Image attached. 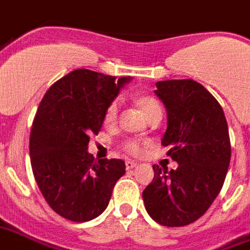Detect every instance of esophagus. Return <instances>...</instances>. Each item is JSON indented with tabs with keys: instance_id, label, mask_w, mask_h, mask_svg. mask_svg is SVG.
<instances>
[{
	"instance_id": "1",
	"label": "esophagus",
	"mask_w": 250,
	"mask_h": 250,
	"mask_svg": "<svg viewBox=\"0 0 250 250\" xmlns=\"http://www.w3.org/2000/svg\"><path fill=\"white\" fill-rule=\"evenodd\" d=\"M125 165H126V169H133V167H137V163H136V161H132V160H126V161H125Z\"/></svg>"
}]
</instances>
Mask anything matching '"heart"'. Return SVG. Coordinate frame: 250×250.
Here are the masks:
<instances>
[{
    "label": "heart",
    "instance_id": "b5f03b06",
    "mask_svg": "<svg viewBox=\"0 0 250 250\" xmlns=\"http://www.w3.org/2000/svg\"><path fill=\"white\" fill-rule=\"evenodd\" d=\"M137 105L141 107V110L145 113L149 120H152L156 116H160L163 113V107L161 104L158 103L157 98L152 97V96H140L137 98ZM118 109H120V104L117 100H114L112 103L107 105L105 109V114H104V123L106 125H113V124L117 121L118 116ZM124 149L130 154H138L141 152V145L137 143L136 140H129L126 143L124 144Z\"/></svg>",
    "mask_w": 250,
    "mask_h": 250
}]
</instances>
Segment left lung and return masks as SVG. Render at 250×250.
<instances>
[{
    "mask_svg": "<svg viewBox=\"0 0 250 250\" xmlns=\"http://www.w3.org/2000/svg\"><path fill=\"white\" fill-rule=\"evenodd\" d=\"M154 90L167 107L163 137L177 169L153 165V181L143 192L149 216L164 227H185L207 212L221 190L230 163L224 110L201 83L167 80Z\"/></svg>",
    "mask_w": 250,
    "mask_h": 250,
    "instance_id": "left-lung-1",
    "label": "left lung"
}]
</instances>
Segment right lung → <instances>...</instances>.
<instances>
[{
  "label": "right lung",
  "mask_w": 250,
  "mask_h": 250,
  "mask_svg": "<svg viewBox=\"0 0 250 250\" xmlns=\"http://www.w3.org/2000/svg\"><path fill=\"white\" fill-rule=\"evenodd\" d=\"M130 77L87 69L73 70L45 93L33 121L29 150L36 183L49 207L74 222L90 221L106 209L125 174L123 160H94L87 152L107 105Z\"/></svg>",
  "instance_id": "add662e5"
}]
</instances>
